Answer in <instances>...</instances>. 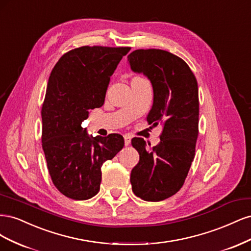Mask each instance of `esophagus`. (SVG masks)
Returning a JSON list of instances; mask_svg holds the SVG:
<instances>
[{
  "label": "esophagus",
  "mask_w": 251,
  "mask_h": 251,
  "mask_svg": "<svg viewBox=\"0 0 251 251\" xmlns=\"http://www.w3.org/2000/svg\"><path fill=\"white\" fill-rule=\"evenodd\" d=\"M131 142V136L130 135H125V144L127 147Z\"/></svg>",
  "instance_id": "34e87169"
}]
</instances>
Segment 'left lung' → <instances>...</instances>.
Returning a JSON list of instances; mask_svg holds the SVG:
<instances>
[{
	"label": "left lung",
	"instance_id": "1",
	"mask_svg": "<svg viewBox=\"0 0 251 251\" xmlns=\"http://www.w3.org/2000/svg\"><path fill=\"white\" fill-rule=\"evenodd\" d=\"M127 59L132 70L146 74L153 86V105L147 121L162 126L160 142L153 148L148 149L142 138L132 139L139 153V161L131 171L132 189L146 201H162L183 186L195 158L198 83L189 66L169 51L138 49Z\"/></svg>",
	"mask_w": 251,
	"mask_h": 251
}]
</instances>
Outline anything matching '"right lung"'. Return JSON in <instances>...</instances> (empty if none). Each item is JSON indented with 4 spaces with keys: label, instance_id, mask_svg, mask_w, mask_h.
Here are the masks:
<instances>
[{
    "label": "right lung",
    "instance_id": "1",
    "mask_svg": "<svg viewBox=\"0 0 251 251\" xmlns=\"http://www.w3.org/2000/svg\"><path fill=\"white\" fill-rule=\"evenodd\" d=\"M131 47L82 46L66 52L52 69L42 105V147L53 184L73 200L100 192L101 166L124 148L119 134L89 137V110L104 102L110 77Z\"/></svg>",
    "mask_w": 251,
    "mask_h": 251
}]
</instances>
